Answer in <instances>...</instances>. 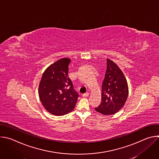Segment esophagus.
I'll list each match as a JSON object with an SVG mask.
<instances>
[{"instance_id":"34e87169","label":"esophagus","mask_w":159,"mask_h":159,"mask_svg":"<svg viewBox=\"0 0 159 159\" xmlns=\"http://www.w3.org/2000/svg\"><path fill=\"white\" fill-rule=\"evenodd\" d=\"M89 95V93H85V94H82V96L84 97V98H86V97H88Z\"/></svg>"}]
</instances>
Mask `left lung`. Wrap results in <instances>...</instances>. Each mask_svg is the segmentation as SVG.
Listing matches in <instances>:
<instances>
[{
  "label": "left lung",
  "instance_id": "1",
  "mask_svg": "<svg viewBox=\"0 0 159 159\" xmlns=\"http://www.w3.org/2000/svg\"><path fill=\"white\" fill-rule=\"evenodd\" d=\"M101 96V103L95 110L104 115H114L120 111L128 96V83L123 73L114 61L108 58Z\"/></svg>",
  "mask_w": 159,
  "mask_h": 159
}]
</instances>
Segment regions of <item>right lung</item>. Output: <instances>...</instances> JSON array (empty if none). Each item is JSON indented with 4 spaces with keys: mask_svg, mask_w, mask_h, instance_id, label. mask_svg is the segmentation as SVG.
Segmentation results:
<instances>
[{
    "mask_svg": "<svg viewBox=\"0 0 159 159\" xmlns=\"http://www.w3.org/2000/svg\"><path fill=\"white\" fill-rule=\"evenodd\" d=\"M70 59L61 58L50 65L43 74L38 94L43 107L55 116H62L75 107L78 93L68 76Z\"/></svg>",
    "mask_w": 159,
    "mask_h": 159,
    "instance_id": "right-lung-1",
    "label": "right lung"
}]
</instances>
